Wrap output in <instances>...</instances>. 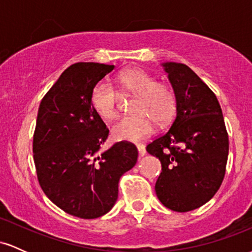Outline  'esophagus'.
I'll list each match as a JSON object with an SVG mask.
<instances>
[{"label": "esophagus", "instance_id": "esophagus-1", "mask_svg": "<svg viewBox=\"0 0 252 252\" xmlns=\"http://www.w3.org/2000/svg\"><path fill=\"white\" fill-rule=\"evenodd\" d=\"M137 150H138V155L140 156L146 155V147H144L143 144H137Z\"/></svg>", "mask_w": 252, "mask_h": 252}]
</instances>
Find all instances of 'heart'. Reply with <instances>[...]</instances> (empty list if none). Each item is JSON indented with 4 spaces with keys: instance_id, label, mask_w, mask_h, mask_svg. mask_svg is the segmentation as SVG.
<instances>
[{
    "instance_id": "b5f03b06",
    "label": "heart",
    "mask_w": 252,
    "mask_h": 252,
    "mask_svg": "<svg viewBox=\"0 0 252 252\" xmlns=\"http://www.w3.org/2000/svg\"><path fill=\"white\" fill-rule=\"evenodd\" d=\"M118 88L124 94H132L134 115L124 116L112 126L115 140H143L154 131V122L166 126L175 116V92L168 84L155 82L154 77L140 68H126L118 74ZM91 105L99 117L111 121L117 116V90L110 84L97 83L91 91Z\"/></svg>"
}]
</instances>
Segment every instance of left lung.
<instances>
[{"instance_id": "left-lung-1", "label": "left lung", "mask_w": 252, "mask_h": 252, "mask_svg": "<svg viewBox=\"0 0 252 252\" xmlns=\"http://www.w3.org/2000/svg\"><path fill=\"white\" fill-rule=\"evenodd\" d=\"M175 92L176 117L147 146L161 161L155 192L167 209L189 212L206 204L226 170L228 135L218 99L187 65L162 63Z\"/></svg>"}]
</instances>
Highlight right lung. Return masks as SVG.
I'll use <instances>...</instances> for the list:
<instances>
[{
	"label": "right lung",
	"instance_id": "right-lung-1",
	"mask_svg": "<svg viewBox=\"0 0 252 252\" xmlns=\"http://www.w3.org/2000/svg\"><path fill=\"white\" fill-rule=\"evenodd\" d=\"M115 68L76 63L42 98L33 136L37 180L47 198L68 215L94 219L118 198V181L136 164L138 152L121 141L98 155L109 129L91 105L94 86Z\"/></svg>",
	"mask_w": 252,
	"mask_h": 252
}]
</instances>
